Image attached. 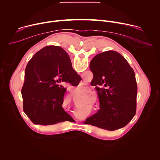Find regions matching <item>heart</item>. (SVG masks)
<instances>
[{"label": "heart", "mask_w": 160, "mask_h": 160, "mask_svg": "<svg viewBox=\"0 0 160 160\" xmlns=\"http://www.w3.org/2000/svg\"><path fill=\"white\" fill-rule=\"evenodd\" d=\"M82 94L84 96H90V94H91V90L90 89H87V90H83V92H82Z\"/></svg>", "instance_id": "1"}]
</instances>
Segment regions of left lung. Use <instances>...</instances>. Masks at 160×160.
<instances>
[{"label":"left lung","instance_id":"left-lung-1","mask_svg":"<svg viewBox=\"0 0 160 160\" xmlns=\"http://www.w3.org/2000/svg\"><path fill=\"white\" fill-rule=\"evenodd\" d=\"M90 69L94 75L90 84L98 92L100 109L84 123L109 131L124 127L136 112L138 85L133 69L114 51L97 54Z\"/></svg>","mask_w":160,"mask_h":160}]
</instances>
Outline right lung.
I'll return each mask as SVG.
<instances>
[{
    "label": "right lung",
    "instance_id": "add662e5",
    "mask_svg": "<svg viewBox=\"0 0 160 160\" xmlns=\"http://www.w3.org/2000/svg\"><path fill=\"white\" fill-rule=\"evenodd\" d=\"M65 54L61 48L49 45L37 52L27 64L21 94L23 111L35 124L75 121L62 107L66 90L62 83L77 86L82 78Z\"/></svg>",
    "mask_w": 160,
    "mask_h": 160
}]
</instances>
